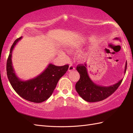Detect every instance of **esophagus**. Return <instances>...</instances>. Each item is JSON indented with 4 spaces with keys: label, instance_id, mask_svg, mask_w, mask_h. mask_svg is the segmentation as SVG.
Returning a JSON list of instances; mask_svg holds the SVG:
<instances>
[{
    "label": "esophagus",
    "instance_id": "esophagus-1",
    "mask_svg": "<svg viewBox=\"0 0 133 133\" xmlns=\"http://www.w3.org/2000/svg\"><path fill=\"white\" fill-rule=\"evenodd\" d=\"M75 70V67H74V66L73 65L71 64L69 66V71H73V70Z\"/></svg>",
    "mask_w": 133,
    "mask_h": 133
}]
</instances>
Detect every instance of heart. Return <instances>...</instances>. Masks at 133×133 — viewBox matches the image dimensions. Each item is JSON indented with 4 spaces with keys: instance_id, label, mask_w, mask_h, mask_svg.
<instances>
[{
    "instance_id": "1",
    "label": "heart",
    "mask_w": 133,
    "mask_h": 133,
    "mask_svg": "<svg viewBox=\"0 0 133 133\" xmlns=\"http://www.w3.org/2000/svg\"><path fill=\"white\" fill-rule=\"evenodd\" d=\"M74 47H73L72 46H70V47H69L68 49H67V50L69 51H70V52H71V51H72V50H74Z\"/></svg>"
}]
</instances>
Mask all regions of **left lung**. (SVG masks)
Instances as JSON below:
<instances>
[{
  "label": "left lung",
  "mask_w": 133,
  "mask_h": 133,
  "mask_svg": "<svg viewBox=\"0 0 133 133\" xmlns=\"http://www.w3.org/2000/svg\"><path fill=\"white\" fill-rule=\"evenodd\" d=\"M116 39L119 38H116ZM127 62L124 73H126ZM77 70L80 74V79L75 84V89L80 97L89 102H95L109 97L118 88L123 79L110 86H99L93 82L90 79L87 70V64H79Z\"/></svg>",
  "instance_id": "left-lung-1"
}]
</instances>
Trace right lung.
<instances>
[{
  "label": "right lung",
  "mask_w": 133,
  "mask_h": 133,
  "mask_svg": "<svg viewBox=\"0 0 133 133\" xmlns=\"http://www.w3.org/2000/svg\"><path fill=\"white\" fill-rule=\"evenodd\" d=\"M22 37L14 42L7 61V74L10 84L16 92L24 99L34 103H41L52 95L59 80L66 72L69 65L56 66L50 63L47 68L37 77L22 81L17 77L12 63V51Z\"/></svg>",
  "instance_id": "obj_1"
}]
</instances>
